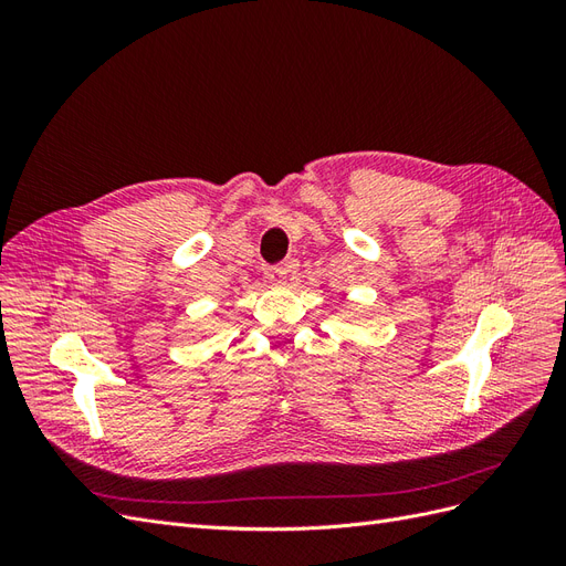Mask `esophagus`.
<instances>
[{"label": "esophagus", "instance_id": "34e87169", "mask_svg": "<svg viewBox=\"0 0 566 566\" xmlns=\"http://www.w3.org/2000/svg\"><path fill=\"white\" fill-rule=\"evenodd\" d=\"M264 276H266V281L273 283V285H285L287 271H285L283 266H269V269L264 271Z\"/></svg>", "mask_w": 566, "mask_h": 566}]
</instances>
